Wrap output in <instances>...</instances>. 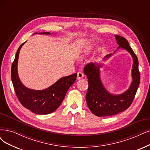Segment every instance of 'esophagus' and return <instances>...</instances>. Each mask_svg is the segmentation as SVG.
Wrapping results in <instances>:
<instances>
[{"mask_svg":"<svg viewBox=\"0 0 150 150\" xmlns=\"http://www.w3.org/2000/svg\"><path fill=\"white\" fill-rule=\"evenodd\" d=\"M84 76L83 74L82 73V72H78L77 73V80H80L81 79H83V77Z\"/></svg>","mask_w":150,"mask_h":150,"instance_id":"obj_1","label":"esophagus"}]
</instances>
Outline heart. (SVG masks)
<instances>
[{"label":"heart","mask_w":150,"mask_h":150,"mask_svg":"<svg viewBox=\"0 0 150 150\" xmlns=\"http://www.w3.org/2000/svg\"><path fill=\"white\" fill-rule=\"evenodd\" d=\"M93 45H87L86 46L83 48L79 51V58L81 59L85 58L93 51Z\"/></svg>","instance_id":"heart-1"}]
</instances>
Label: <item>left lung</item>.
<instances>
[{"label": "left lung", "instance_id": "left-lung-1", "mask_svg": "<svg viewBox=\"0 0 150 150\" xmlns=\"http://www.w3.org/2000/svg\"><path fill=\"white\" fill-rule=\"evenodd\" d=\"M115 38L117 44L119 45L117 49L122 48L126 50L132 57V81L129 89L125 92L120 95H113L106 89L101 79L100 69L103 64L90 63L85 65L83 71L88 82L86 101L91 112L98 117L115 115L128 109L134 100L140 81L137 55L125 38L119 35H115ZM112 55V54H108L103 60H106Z\"/></svg>", "mask_w": 150, "mask_h": 150}]
</instances>
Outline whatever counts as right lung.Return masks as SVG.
<instances>
[{
    "mask_svg": "<svg viewBox=\"0 0 150 150\" xmlns=\"http://www.w3.org/2000/svg\"><path fill=\"white\" fill-rule=\"evenodd\" d=\"M40 34L51 35V33L43 32L40 33ZM25 42L18 47L11 69L12 81L16 95L20 103L33 112L41 115L52 113L63 101L67 91L75 83L77 74L60 78L52 85L44 90H35L26 87L20 81L17 70L20 51Z\"/></svg>",
    "mask_w": 150,
    "mask_h": 150,
    "instance_id": "obj_1",
    "label": "right lung"
}]
</instances>
